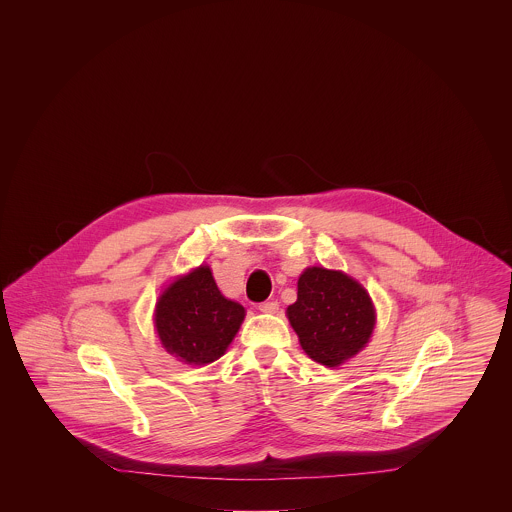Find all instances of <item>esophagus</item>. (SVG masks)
<instances>
[{"label": "esophagus", "mask_w": 512, "mask_h": 512, "mask_svg": "<svg viewBox=\"0 0 512 512\" xmlns=\"http://www.w3.org/2000/svg\"><path fill=\"white\" fill-rule=\"evenodd\" d=\"M259 311L261 313H268V315L276 313L278 311V301H263V303H259Z\"/></svg>", "instance_id": "34e87169"}]
</instances>
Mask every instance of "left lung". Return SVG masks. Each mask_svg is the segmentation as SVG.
<instances>
[{"label":"left lung","instance_id":"left-lung-1","mask_svg":"<svg viewBox=\"0 0 512 512\" xmlns=\"http://www.w3.org/2000/svg\"><path fill=\"white\" fill-rule=\"evenodd\" d=\"M303 351L320 365L340 366L365 347L376 313L365 288L341 270L307 268L297 280V301L288 307Z\"/></svg>","mask_w":512,"mask_h":512}]
</instances>
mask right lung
I'll list each match as a JSON object with an SVG mask.
<instances>
[{
	"mask_svg": "<svg viewBox=\"0 0 512 512\" xmlns=\"http://www.w3.org/2000/svg\"><path fill=\"white\" fill-rule=\"evenodd\" d=\"M245 309L226 299L209 267L176 278L155 305L163 347L186 365H209L224 355L244 322Z\"/></svg>",
	"mask_w": 512,
	"mask_h": 512,
	"instance_id": "obj_1",
	"label": "right lung"
}]
</instances>
